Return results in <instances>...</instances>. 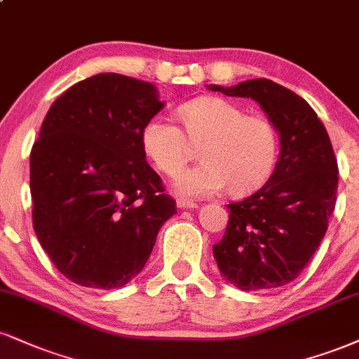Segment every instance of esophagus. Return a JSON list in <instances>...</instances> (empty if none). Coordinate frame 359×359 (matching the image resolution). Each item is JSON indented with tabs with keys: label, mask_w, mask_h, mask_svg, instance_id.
Wrapping results in <instances>:
<instances>
[{
	"label": "esophagus",
	"mask_w": 359,
	"mask_h": 359,
	"mask_svg": "<svg viewBox=\"0 0 359 359\" xmlns=\"http://www.w3.org/2000/svg\"><path fill=\"white\" fill-rule=\"evenodd\" d=\"M177 207L179 209H196L197 204L194 201H189V198H177Z\"/></svg>",
	"instance_id": "1"
}]
</instances>
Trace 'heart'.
Listing matches in <instances>:
<instances>
[{
  "label": "heart",
  "mask_w": 359,
  "mask_h": 359,
  "mask_svg": "<svg viewBox=\"0 0 359 359\" xmlns=\"http://www.w3.org/2000/svg\"><path fill=\"white\" fill-rule=\"evenodd\" d=\"M184 130L157 115L142 128V149L152 165L175 177L202 144L204 163L177 177V194L207 197L227 189L244 197L259 191L278 165L280 140L276 125L262 115H245L236 103L202 97L179 109ZM186 133L184 134L183 132Z\"/></svg>",
  "instance_id": "obj_1"
}]
</instances>
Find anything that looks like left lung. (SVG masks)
<instances>
[{"label":"left lung","mask_w":359,"mask_h":359,"mask_svg":"<svg viewBox=\"0 0 359 359\" xmlns=\"http://www.w3.org/2000/svg\"><path fill=\"white\" fill-rule=\"evenodd\" d=\"M227 97L256 100L276 125L280 155L271 179L229 204L226 234L212 248L219 269L243 291L294 280L321 244L336 204L338 162L325 125L299 95L267 79L209 85Z\"/></svg>","instance_id":"1"}]
</instances>
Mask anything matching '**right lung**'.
<instances>
[{
  "mask_svg": "<svg viewBox=\"0 0 359 359\" xmlns=\"http://www.w3.org/2000/svg\"><path fill=\"white\" fill-rule=\"evenodd\" d=\"M162 109L149 81L100 73L70 86L43 120L29 154L33 229L75 284L125 286L177 212L140 142Z\"/></svg>",
  "mask_w": 359,
  "mask_h": 359,
  "instance_id": "obj_1",
  "label": "right lung"
}]
</instances>
